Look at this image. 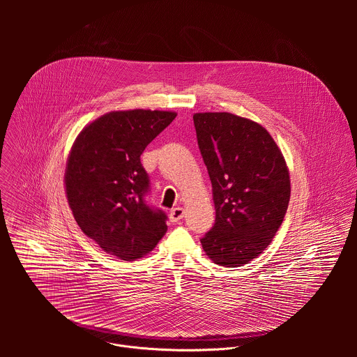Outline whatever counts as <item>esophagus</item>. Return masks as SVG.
<instances>
[{"label": "esophagus", "mask_w": 357, "mask_h": 357, "mask_svg": "<svg viewBox=\"0 0 357 357\" xmlns=\"http://www.w3.org/2000/svg\"><path fill=\"white\" fill-rule=\"evenodd\" d=\"M183 217H184V208L183 207H174L169 213V218H170L172 222H178Z\"/></svg>", "instance_id": "esophagus-1"}]
</instances>
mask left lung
Masks as SVG:
<instances>
[{
	"label": "left lung",
	"mask_w": 357,
	"mask_h": 357,
	"mask_svg": "<svg viewBox=\"0 0 357 357\" xmlns=\"http://www.w3.org/2000/svg\"><path fill=\"white\" fill-rule=\"evenodd\" d=\"M194 125L215 208L202 248L218 265L242 266L269 246L283 222L291 192L284 156L252 119L198 112Z\"/></svg>",
	"instance_id": "8db88e82"
}]
</instances>
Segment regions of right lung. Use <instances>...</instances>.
Wrapping results in <instances>:
<instances>
[{
	"label": "right lung",
	"mask_w": 357,
	"mask_h": 357,
	"mask_svg": "<svg viewBox=\"0 0 357 357\" xmlns=\"http://www.w3.org/2000/svg\"><path fill=\"white\" fill-rule=\"evenodd\" d=\"M173 111H111L86 125L67 159L64 184L82 232L108 255L133 261L167 231L166 214L146 204L149 174L140 155L176 118Z\"/></svg>",
	"instance_id": "obj_1"
}]
</instances>
